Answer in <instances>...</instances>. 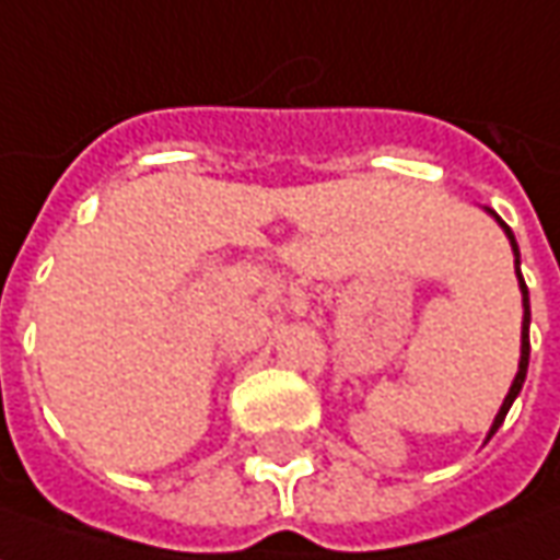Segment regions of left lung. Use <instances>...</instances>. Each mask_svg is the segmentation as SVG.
<instances>
[{"label":"left lung","mask_w":560,"mask_h":560,"mask_svg":"<svg viewBox=\"0 0 560 560\" xmlns=\"http://www.w3.org/2000/svg\"><path fill=\"white\" fill-rule=\"evenodd\" d=\"M494 214V212H491ZM498 218V214H494ZM500 221V218H498ZM500 226L506 230V236H510L512 242V252H515V269H518V245H515V236H512V230L506 226V221H500ZM518 284H522V293H525V324H522V361H518V375H515V382H512L510 394H506V400H503V406H500L498 418H494V424H491V433L488 436H494L498 433V428L503 424V418H506V412H510L512 400L518 397V390H522V385H525V375H527V358H530V336H527V327H530V303H527V284L525 279H522V269H518Z\"/></svg>","instance_id":"left-lung-1"}]
</instances>
